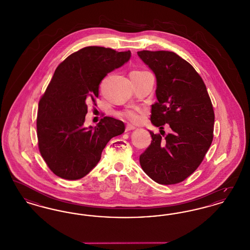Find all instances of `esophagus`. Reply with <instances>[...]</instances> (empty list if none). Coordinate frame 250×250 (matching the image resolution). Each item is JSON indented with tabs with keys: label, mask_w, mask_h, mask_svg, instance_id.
<instances>
[{
	"label": "esophagus",
	"mask_w": 250,
	"mask_h": 250,
	"mask_svg": "<svg viewBox=\"0 0 250 250\" xmlns=\"http://www.w3.org/2000/svg\"><path fill=\"white\" fill-rule=\"evenodd\" d=\"M136 127L134 126V125H126V126H125V131H131L133 130V129H135Z\"/></svg>",
	"instance_id": "1"
}]
</instances>
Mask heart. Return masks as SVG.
Returning a JSON list of instances; mask_svg holds the SVG:
<instances>
[{
	"label": "heart",
	"mask_w": 250,
	"mask_h": 250,
	"mask_svg": "<svg viewBox=\"0 0 250 250\" xmlns=\"http://www.w3.org/2000/svg\"><path fill=\"white\" fill-rule=\"evenodd\" d=\"M132 72H142L141 70H135V71ZM120 116L122 118H125V119L128 120L129 122L132 123H137L141 120L142 117V109L140 107H133V108H129V109H126L123 112L120 113Z\"/></svg>",
	"instance_id": "obj_1"
}]
</instances>
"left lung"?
<instances>
[{
	"instance_id": "left-lung-1",
	"label": "left lung",
	"mask_w": 250,
	"mask_h": 250,
	"mask_svg": "<svg viewBox=\"0 0 250 250\" xmlns=\"http://www.w3.org/2000/svg\"><path fill=\"white\" fill-rule=\"evenodd\" d=\"M138 55L156 77L157 102L152 105L151 122L160 128L167 124L171 129L162 136L150 131L152 143L140 155V163L156 183L175 185L198 168L213 142L212 101L202 77L176 53L142 50Z\"/></svg>"
}]
</instances>
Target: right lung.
Masks as SVG:
<instances>
[{"instance_id": "obj_1", "label": "right lung", "mask_w": 250, "mask_h": 250, "mask_svg": "<svg viewBox=\"0 0 250 250\" xmlns=\"http://www.w3.org/2000/svg\"><path fill=\"white\" fill-rule=\"evenodd\" d=\"M130 50L85 47L57 66L38 104V149L49 169L65 180H79L99 162L110 139L125 131L122 121L104 117L95 127H84L87 104L98 97L107 73L130 59Z\"/></svg>"}]
</instances>
